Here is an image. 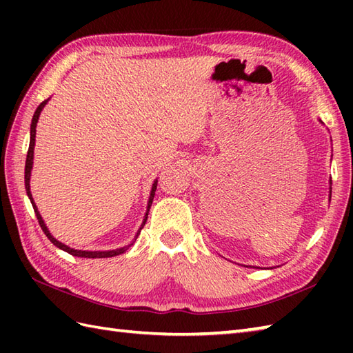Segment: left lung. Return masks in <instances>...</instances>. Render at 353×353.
I'll return each instance as SVG.
<instances>
[{
	"label": "left lung",
	"instance_id": "left-lung-1",
	"mask_svg": "<svg viewBox=\"0 0 353 353\" xmlns=\"http://www.w3.org/2000/svg\"><path fill=\"white\" fill-rule=\"evenodd\" d=\"M319 121L321 123V119H319ZM321 124H323V123H321ZM331 185H332V182H329V201H331ZM244 267H247V265H244ZM254 268H256V267H254Z\"/></svg>",
	"mask_w": 353,
	"mask_h": 353
}]
</instances>
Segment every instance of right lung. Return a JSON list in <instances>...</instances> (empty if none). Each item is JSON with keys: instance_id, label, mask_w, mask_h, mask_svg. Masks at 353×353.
Masks as SVG:
<instances>
[{"instance_id": "obj_1", "label": "right lung", "mask_w": 353, "mask_h": 353, "mask_svg": "<svg viewBox=\"0 0 353 353\" xmlns=\"http://www.w3.org/2000/svg\"><path fill=\"white\" fill-rule=\"evenodd\" d=\"M48 100H50V99H48ZM48 100L42 101V103L39 104V106H37V109H36V112H34V115H33V118H32V125H30V145H28L27 161H26V177H24V179H26V191H27V196H28L30 201H32V206H33V209H34V214H36V216H37V221H39L41 228H42V230H43V234L47 235V238L50 239V241H51L52 244H54L56 247H59V249H61V250L68 252L70 254H72V256H79V258H112V256H117V254H121V253H124L127 249H129L130 245H133V243L137 241V238H138V235H139L141 229L144 228V224H145V221H147V216H148L150 206H152V203H153L154 191H156V186H157V179H156V181H154L153 185H152V191H150V197H148V203H147V211H145V215H144V220H142L139 230L137 232V235H134V239H133V241H132L129 245L119 247V249H115V250H94V252H92V250H77V249H72V247H68L66 244H63V243H61V241H57V239L50 234V230H48V228H47V224H45V221H43V219H42V215L39 214V211H37V206H36L34 200H33L32 191H30V177H32L33 156H34L36 125H37V121H39L41 112H42V109L45 108V104L48 103Z\"/></svg>"}]
</instances>
